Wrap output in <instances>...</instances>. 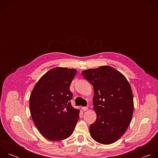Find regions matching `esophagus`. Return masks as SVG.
I'll list each match as a JSON object with an SVG mask.
<instances>
[{"label":"esophagus","instance_id":"esophagus-1","mask_svg":"<svg viewBox=\"0 0 158 158\" xmlns=\"http://www.w3.org/2000/svg\"><path fill=\"white\" fill-rule=\"evenodd\" d=\"M87 109H88V107H82V110H84V111L87 110Z\"/></svg>","mask_w":158,"mask_h":158}]
</instances>
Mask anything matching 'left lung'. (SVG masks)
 <instances>
[{"label":"left lung","instance_id":"left-lung-1","mask_svg":"<svg viewBox=\"0 0 158 158\" xmlns=\"http://www.w3.org/2000/svg\"><path fill=\"white\" fill-rule=\"evenodd\" d=\"M93 85L96 121L89 127L91 137L99 143L110 144L126 131L132 119L134 103L126 78L110 66L104 65L81 73Z\"/></svg>","mask_w":158,"mask_h":158}]
</instances>
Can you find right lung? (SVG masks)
Returning a JSON list of instances; mask_svg holds the SVG:
<instances>
[{"label": "right lung", "instance_id": "1", "mask_svg": "<svg viewBox=\"0 0 158 158\" xmlns=\"http://www.w3.org/2000/svg\"><path fill=\"white\" fill-rule=\"evenodd\" d=\"M77 71L56 67L45 74L35 85L29 99L33 122L42 136L60 141L73 134L79 118V110L71 103L69 87Z\"/></svg>", "mask_w": 158, "mask_h": 158}]
</instances>
